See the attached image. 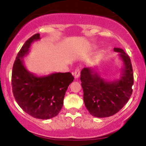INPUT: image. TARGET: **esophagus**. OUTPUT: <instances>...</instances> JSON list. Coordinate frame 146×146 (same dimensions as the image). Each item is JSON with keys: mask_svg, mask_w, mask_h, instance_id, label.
<instances>
[{"mask_svg": "<svg viewBox=\"0 0 146 146\" xmlns=\"http://www.w3.org/2000/svg\"><path fill=\"white\" fill-rule=\"evenodd\" d=\"M80 70L79 68H77L76 70H75L74 72V77L76 79H78L80 77Z\"/></svg>", "mask_w": 146, "mask_h": 146, "instance_id": "obj_1", "label": "esophagus"}]
</instances>
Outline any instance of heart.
<instances>
[{"label":"heart","instance_id":"obj_1","mask_svg":"<svg viewBox=\"0 0 146 146\" xmlns=\"http://www.w3.org/2000/svg\"><path fill=\"white\" fill-rule=\"evenodd\" d=\"M94 48H95V46H90V48H91V49Z\"/></svg>","mask_w":146,"mask_h":146}]
</instances>
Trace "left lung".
<instances>
[{
    "label": "left lung",
    "mask_w": 146,
    "mask_h": 146,
    "mask_svg": "<svg viewBox=\"0 0 146 146\" xmlns=\"http://www.w3.org/2000/svg\"><path fill=\"white\" fill-rule=\"evenodd\" d=\"M113 50L119 52L123 64L118 80H106L94 68H84L81 71L84 105L95 117L113 116L124 107L132 94L134 76L130 58L120 48H114Z\"/></svg>",
    "instance_id": "left-lung-1"
}]
</instances>
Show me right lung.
Segmentation results:
<instances>
[{"mask_svg":"<svg viewBox=\"0 0 146 146\" xmlns=\"http://www.w3.org/2000/svg\"><path fill=\"white\" fill-rule=\"evenodd\" d=\"M39 39V33L34 35L17 54L12 68V86L16 101L24 111L34 118L47 120L60 111L66 91L74 78L69 72L37 76L27 69L24 57L30 52L31 44Z\"/></svg>","mask_w":146,"mask_h":146,"instance_id":"right-lung-1","label":"right lung"}]
</instances>
